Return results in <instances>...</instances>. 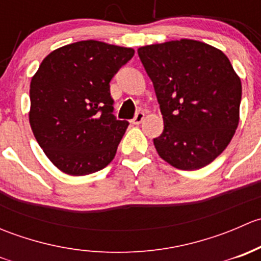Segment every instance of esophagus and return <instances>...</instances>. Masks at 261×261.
<instances>
[{
    "label": "esophagus",
    "instance_id": "esophagus-1",
    "mask_svg": "<svg viewBox=\"0 0 261 261\" xmlns=\"http://www.w3.org/2000/svg\"><path fill=\"white\" fill-rule=\"evenodd\" d=\"M144 118H145V114H144V112H138L135 117L131 120V122H133L134 125H140V123L143 122Z\"/></svg>",
    "mask_w": 261,
    "mask_h": 261
}]
</instances>
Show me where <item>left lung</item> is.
Listing matches in <instances>:
<instances>
[{"mask_svg": "<svg viewBox=\"0 0 261 261\" xmlns=\"http://www.w3.org/2000/svg\"><path fill=\"white\" fill-rule=\"evenodd\" d=\"M138 53L164 121L154 139L159 156L181 170L208 165L230 144L240 120L243 87L228 58L191 39L141 46Z\"/></svg>", "mask_w": 261, "mask_h": 261, "instance_id": "obj_1", "label": "left lung"}]
</instances>
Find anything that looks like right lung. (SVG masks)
Returning <instances> with one entry per match:
<instances>
[{
    "mask_svg": "<svg viewBox=\"0 0 261 261\" xmlns=\"http://www.w3.org/2000/svg\"><path fill=\"white\" fill-rule=\"evenodd\" d=\"M134 53L97 40L77 41L46 55L31 78V130L65 174H91L114 160L128 122L112 115L110 82Z\"/></svg>",
    "mask_w": 261,
    "mask_h": 261,
    "instance_id": "right-lung-1",
    "label": "right lung"
}]
</instances>
